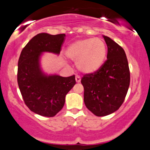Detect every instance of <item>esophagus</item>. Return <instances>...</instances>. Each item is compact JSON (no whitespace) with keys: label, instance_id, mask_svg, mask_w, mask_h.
I'll use <instances>...</instances> for the list:
<instances>
[{"label":"esophagus","instance_id":"esophagus-1","mask_svg":"<svg viewBox=\"0 0 150 150\" xmlns=\"http://www.w3.org/2000/svg\"><path fill=\"white\" fill-rule=\"evenodd\" d=\"M75 80H76L77 82H80L81 81L80 77L79 76V75H76V76H75Z\"/></svg>","mask_w":150,"mask_h":150}]
</instances>
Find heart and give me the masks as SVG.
Wrapping results in <instances>:
<instances>
[{
	"instance_id": "heart-1",
	"label": "heart",
	"mask_w": 150,
	"mask_h": 150,
	"mask_svg": "<svg viewBox=\"0 0 150 150\" xmlns=\"http://www.w3.org/2000/svg\"><path fill=\"white\" fill-rule=\"evenodd\" d=\"M107 49L105 43L99 39H87L77 41L68 47L66 55L77 61V68L84 73L97 71L106 60Z\"/></svg>"
}]
</instances>
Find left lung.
Returning <instances> with one entry per match:
<instances>
[{"instance_id": "1", "label": "left lung", "mask_w": 150, "mask_h": 150, "mask_svg": "<svg viewBox=\"0 0 150 150\" xmlns=\"http://www.w3.org/2000/svg\"><path fill=\"white\" fill-rule=\"evenodd\" d=\"M103 37L108 47L107 60L97 71L85 74L81 80L85 106L97 116L117 111L130 85V70L124 50L111 38Z\"/></svg>"}]
</instances>
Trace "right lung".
Segmentation results:
<instances>
[{"mask_svg":"<svg viewBox=\"0 0 150 150\" xmlns=\"http://www.w3.org/2000/svg\"><path fill=\"white\" fill-rule=\"evenodd\" d=\"M65 34H38L22 49L18 61V83L25 104L42 116H56L63 107L65 96L75 85V75H46L41 69L44 52L59 54Z\"/></svg>","mask_w":150,"mask_h":150,"instance_id":"right-lung-1","label":"right lung"}]
</instances>
